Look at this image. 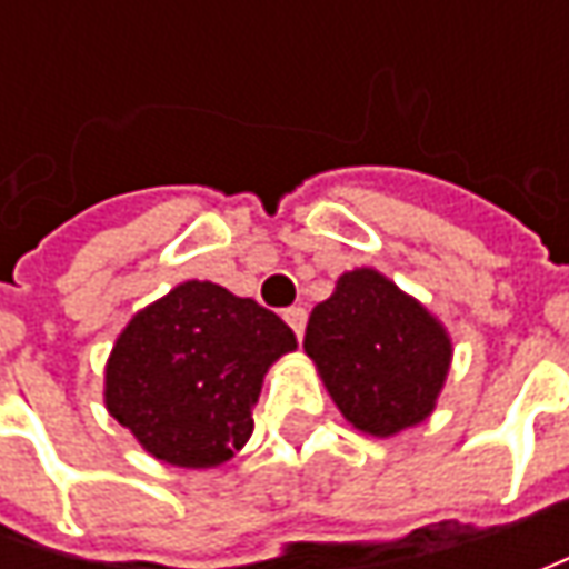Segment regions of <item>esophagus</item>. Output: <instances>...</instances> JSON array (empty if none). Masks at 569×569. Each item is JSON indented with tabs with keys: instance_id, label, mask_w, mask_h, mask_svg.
<instances>
[{
	"instance_id": "1",
	"label": "esophagus",
	"mask_w": 569,
	"mask_h": 569,
	"mask_svg": "<svg viewBox=\"0 0 569 569\" xmlns=\"http://www.w3.org/2000/svg\"><path fill=\"white\" fill-rule=\"evenodd\" d=\"M284 322L295 329V336L300 339L303 329H307V310H303V307H288V310H284Z\"/></svg>"
}]
</instances>
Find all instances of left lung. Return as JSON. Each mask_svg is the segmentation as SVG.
<instances>
[{"label":"left lung","instance_id":"1","mask_svg":"<svg viewBox=\"0 0 569 569\" xmlns=\"http://www.w3.org/2000/svg\"><path fill=\"white\" fill-rule=\"evenodd\" d=\"M303 351L345 421L392 437L433 411L452 361L443 322L377 269H355L313 307Z\"/></svg>","mask_w":569,"mask_h":569}]
</instances>
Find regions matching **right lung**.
<instances>
[{
  "mask_svg": "<svg viewBox=\"0 0 569 569\" xmlns=\"http://www.w3.org/2000/svg\"><path fill=\"white\" fill-rule=\"evenodd\" d=\"M295 348L272 310L211 281H183L120 332L103 402L154 459L211 469L250 440L262 377Z\"/></svg>",
  "mask_w": 569,
  "mask_h": 569,
  "instance_id": "right-lung-1",
  "label": "right lung"
}]
</instances>
